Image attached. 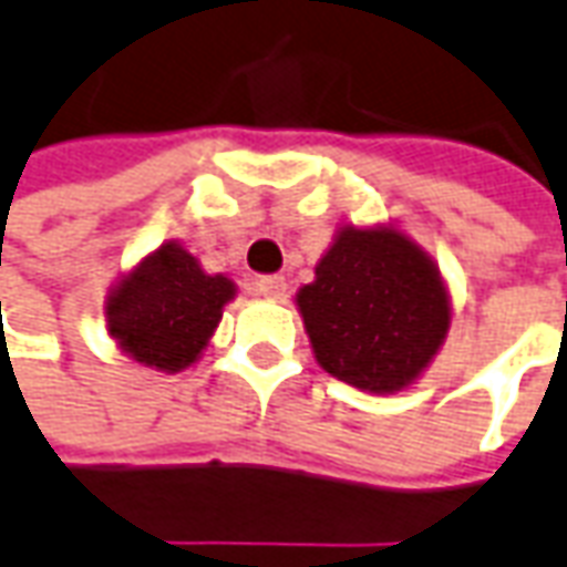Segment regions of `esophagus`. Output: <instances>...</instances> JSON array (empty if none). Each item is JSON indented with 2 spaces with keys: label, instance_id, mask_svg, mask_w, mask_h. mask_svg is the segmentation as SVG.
Segmentation results:
<instances>
[{
  "label": "esophagus",
  "instance_id": "esophagus-1",
  "mask_svg": "<svg viewBox=\"0 0 567 567\" xmlns=\"http://www.w3.org/2000/svg\"><path fill=\"white\" fill-rule=\"evenodd\" d=\"M252 287H256V292L265 296V299H280V296L287 292V280H284L280 275H261L256 277V284H252Z\"/></svg>",
  "mask_w": 567,
  "mask_h": 567
}]
</instances>
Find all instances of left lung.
<instances>
[{"label": "left lung", "instance_id": "obj_1", "mask_svg": "<svg viewBox=\"0 0 567 567\" xmlns=\"http://www.w3.org/2000/svg\"><path fill=\"white\" fill-rule=\"evenodd\" d=\"M296 302L318 364L364 392L416 380L451 323L439 268L392 228H342Z\"/></svg>", "mask_w": 567, "mask_h": 567}]
</instances>
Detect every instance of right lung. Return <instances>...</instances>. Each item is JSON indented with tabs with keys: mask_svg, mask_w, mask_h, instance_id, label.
<instances>
[{
	"mask_svg": "<svg viewBox=\"0 0 567 567\" xmlns=\"http://www.w3.org/2000/svg\"><path fill=\"white\" fill-rule=\"evenodd\" d=\"M228 299V277L206 275L190 252L166 244L113 290L107 330L138 364L175 373L206 349Z\"/></svg>",
	"mask_w": 567,
	"mask_h": 567,
	"instance_id": "1",
	"label": "right lung"
}]
</instances>
